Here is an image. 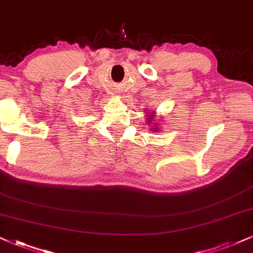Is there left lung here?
<instances>
[{"label":"left lung","mask_w":253,"mask_h":253,"mask_svg":"<svg viewBox=\"0 0 253 253\" xmlns=\"http://www.w3.org/2000/svg\"><path fill=\"white\" fill-rule=\"evenodd\" d=\"M150 117H151V115H150ZM150 121H151V120H150Z\"/></svg>","instance_id":"left-lung-1"}]
</instances>
